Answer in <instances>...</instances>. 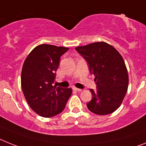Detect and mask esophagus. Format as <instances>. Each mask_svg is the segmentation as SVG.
Segmentation results:
<instances>
[{
  "label": "esophagus",
  "instance_id": "esophagus-1",
  "mask_svg": "<svg viewBox=\"0 0 146 146\" xmlns=\"http://www.w3.org/2000/svg\"><path fill=\"white\" fill-rule=\"evenodd\" d=\"M73 90H74V91H76V92L82 91V90H81V89H79V88H75V87H73Z\"/></svg>",
  "mask_w": 146,
  "mask_h": 146
}]
</instances>
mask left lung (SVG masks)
Segmentation results:
<instances>
[{
	"label": "left lung",
	"instance_id": "8db88e82",
	"mask_svg": "<svg viewBox=\"0 0 146 146\" xmlns=\"http://www.w3.org/2000/svg\"><path fill=\"white\" fill-rule=\"evenodd\" d=\"M88 62L95 76L97 90L90 89L93 98L87 103L91 112L106 115L119 108L128 87V74L120 53L108 43H92L76 47Z\"/></svg>",
	"mask_w": 146,
	"mask_h": 146
}]
</instances>
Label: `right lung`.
<instances>
[{
	"instance_id": "add662e5",
	"label": "right lung",
	"mask_w": 146,
	"mask_h": 146,
	"mask_svg": "<svg viewBox=\"0 0 146 146\" xmlns=\"http://www.w3.org/2000/svg\"><path fill=\"white\" fill-rule=\"evenodd\" d=\"M69 48L41 44L29 52L21 71V88L27 102L37 114L52 117L63 111L71 88L53 86L60 57Z\"/></svg>"
}]
</instances>
